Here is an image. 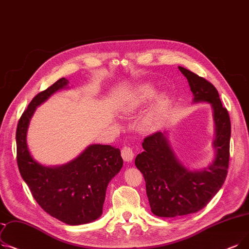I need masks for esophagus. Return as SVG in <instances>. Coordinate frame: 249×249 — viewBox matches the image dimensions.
I'll return each mask as SVG.
<instances>
[{"instance_id":"34e87169","label":"esophagus","mask_w":249,"mask_h":249,"mask_svg":"<svg viewBox=\"0 0 249 249\" xmlns=\"http://www.w3.org/2000/svg\"><path fill=\"white\" fill-rule=\"evenodd\" d=\"M121 156L125 161H131L134 158V151H133L132 147L128 146V145H124L121 150Z\"/></svg>"}]
</instances>
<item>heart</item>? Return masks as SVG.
Returning a JSON list of instances; mask_svg holds the SVG:
<instances>
[{"instance_id": "b5f03b06", "label": "heart", "mask_w": 249, "mask_h": 249, "mask_svg": "<svg viewBox=\"0 0 249 249\" xmlns=\"http://www.w3.org/2000/svg\"><path fill=\"white\" fill-rule=\"evenodd\" d=\"M154 95H155V89L153 86H150L148 84H143L140 86V88L132 94L130 101H129L128 106L129 107L138 106L140 104L145 103L146 101L150 100ZM165 102H166V100L164 96H160V98L158 100L157 105L154 107V110L151 111L148 115L147 120L149 123H154V122H157L158 120H160L161 113H163Z\"/></svg>"}]
</instances>
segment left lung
Listing matches in <instances>:
<instances>
[{"label":"left lung","instance_id":"left-lung-1","mask_svg":"<svg viewBox=\"0 0 249 249\" xmlns=\"http://www.w3.org/2000/svg\"><path fill=\"white\" fill-rule=\"evenodd\" d=\"M187 78L193 101L208 102L213 110L215 123V159L208 168L192 172L183 166L164 133L156 132L144 138V151L137 155L135 165L145 180L151 212L158 217L174 218L196 213L217 194L227 177L230 158L231 122L214 86L197 74L178 67Z\"/></svg>","mask_w":249,"mask_h":249}]
</instances>
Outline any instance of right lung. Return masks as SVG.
<instances>
[{
    "label": "right lung",
    "mask_w": 249,
    "mask_h": 249,
    "mask_svg": "<svg viewBox=\"0 0 249 249\" xmlns=\"http://www.w3.org/2000/svg\"><path fill=\"white\" fill-rule=\"evenodd\" d=\"M69 81L61 78L38 92L21 115L16 130L17 165L32 196L52 217L68 225H81L103 213L107 186L123 166L120 149L93 144L71 163L44 167L32 159L26 143L29 120L36 107Z\"/></svg>",
    "instance_id": "right-lung-1"
}]
</instances>
